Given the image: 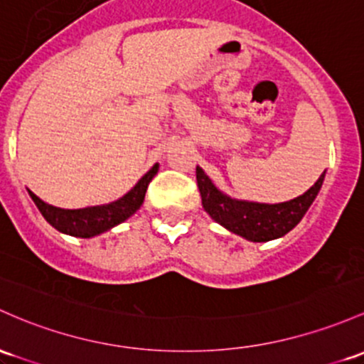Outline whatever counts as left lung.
Listing matches in <instances>:
<instances>
[{"label":"left lung","instance_id":"8db88e82","mask_svg":"<svg viewBox=\"0 0 364 364\" xmlns=\"http://www.w3.org/2000/svg\"><path fill=\"white\" fill-rule=\"evenodd\" d=\"M325 173L301 197L283 203H254L233 200L221 193L200 167H197V185L202 195L203 209L214 221L250 242H267L283 237L304 218L306 210L316 198Z\"/></svg>","mask_w":364,"mask_h":364}]
</instances>
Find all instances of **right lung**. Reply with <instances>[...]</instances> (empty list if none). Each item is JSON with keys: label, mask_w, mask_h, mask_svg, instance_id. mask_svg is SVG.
Returning <instances> with one entry per match:
<instances>
[{"label": "right lung", "mask_w": 364, "mask_h": 364, "mask_svg": "<svg viewBox=\"0 0 364 364\" xmlns=\"http://www.w3.org/2000/svg\"><path fill=\"white\" fill-rule=\"evenodd\" d=\"M157 169L159 164H155L149 173L139 179L133 190L127 191V193L124 195L122 198H119V200L107 203V205L86 207V209L74 210L60 209V207H53L50 205V203H45L41 198L36 197L33 191H29V195L36 205H38L39 213L43 214V218H45L51 226L57 228L62 233L72 235V237L90 238L110 230L112 226L126 221L129 215L136 213L139 207H141L143 200H145L149 183L151 181V178L157 174Z\"/></svg>", "instance_id": "obj_1"}]
</instances>
